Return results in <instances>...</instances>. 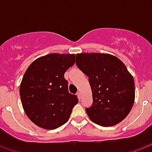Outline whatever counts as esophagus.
<instances>
[{
	"instance_id": "34e87169",
	"label": "esophagus",
	"mask_w": 152,
	"mask_h": 152,
	"mask_svg": "<svg viewBox=\"0 0 152 152\" xmlns=\"http://www.w3.org/2000/svg\"><path fill=\"white\" fill-rule=\"evenodd\" d=\"M77 97L79 98V100H80V98H81V93H80V91H78V92L77 93Z\"/></svg>"
}]
</instances>
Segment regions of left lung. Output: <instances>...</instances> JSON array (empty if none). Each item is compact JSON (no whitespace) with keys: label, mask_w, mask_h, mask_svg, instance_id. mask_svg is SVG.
Instances as JSON below:
<instances>
[{"label":"left lung","mask_w":152,"mask_h":152,"mask_svg":"<svg viewBox=\"0 0 152 152\" xmlns=\"http://www.w3.org/2000/svg\"><path fill=\"white\" fill-rule=\"evenodd\" d=\"M76 64L89 77L93 105L86 109L91 121L101 126L118 124L135 102V83L124 63L107 53H79Z\"/></svg>","instance_id":"1"}]
</instances>
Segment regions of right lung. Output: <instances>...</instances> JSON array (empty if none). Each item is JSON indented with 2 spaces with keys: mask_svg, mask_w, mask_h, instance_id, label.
<instances>
[{
  "mask_svg": "<svg viewBox=\"0 0 152 152\" xmlns=\"http://www.w3.org/2000/svg\"><path fill=\"white\" fill-rule=\"evenodd\" d=\"M75 63V54L52 53L36 58L26 69L20 86L21 103L39 127L55 129L69 119L78 99L68 92L64 75Z\"/></svg>",
  "mask_w": 152,
  "mask_h": 152,
  "instance_id": "1",
  "label": "right lung"
}]
</instances>
